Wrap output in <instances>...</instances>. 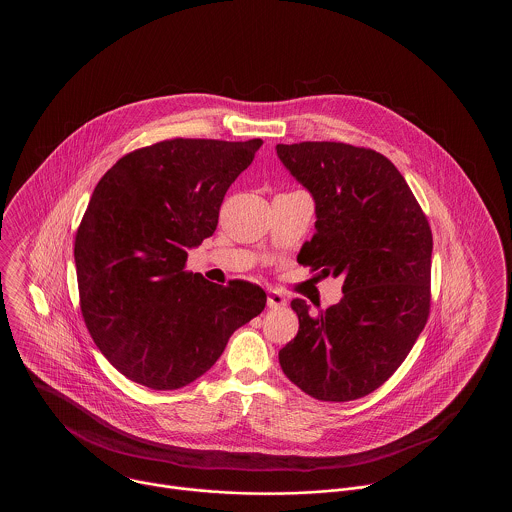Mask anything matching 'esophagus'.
I'll list each match as a JSON object with an SVG mask.
<instances>
[{"mask_svg": "<svg viewBox=\"0 0 512 512\" xmlns=\"http://www.w3.org/2000/svg\"><path fill=\"white\" fill-rule=\"evenodd\" d=\"M286 303H288V299H286L284 293L268 292L267 305L270 309H280V307H284Z\"/></svg>", "mask_w": 512, "mask_h": 512, "instance_id": "esophagus-1", "label": "esophagus"}]
</instances>
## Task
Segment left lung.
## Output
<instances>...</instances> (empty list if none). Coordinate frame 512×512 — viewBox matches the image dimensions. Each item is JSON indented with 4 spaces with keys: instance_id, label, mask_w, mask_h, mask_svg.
Instances as JSON below:
<instances>
[{
    "instance_id": "obj_1",
    "label": "left lung",
    "mask_w": 512,
    "mask_h": 512,
    "mask_svg": "<svg viewBox=\"0 0 512 512\" xmlns=\"http://www.w3.org/2000/svg\"><path fill=\"white\" fill-rule=\"evenodd\" d=\"M278 159L315 199V236L297 261L343 276V297L311 313L293 299L299 330L278 359L318 401H353L405 361L430 313L432 230L384 155L340 142L278 144Z\"/></svg>"
}]
</instances>
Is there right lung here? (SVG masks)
<instances>
[{
    "label": "right lung",
    "mask_w": 512,
    "mask_h": 512,
    "mask_svg": "<svg viewBox=\"0 0 512 512\" xmlns=\"http://www.w3.org/2000/svg\"><path fill=\"white\" fill-rule=\"evenodd\" d=\"M263 140H165L119 159L99 180L74 242L84 322L105 359L149 390H178L217 363L267 293L186 272L213 236L230 184Z\"/></svg>",
    "instance_id": "right-lung-1"
}]
</instances>
